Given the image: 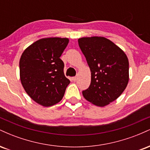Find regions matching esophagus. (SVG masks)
Masks as SVG:
<instances>
[{
  "label": "esophagus",
  "instance_id": "obj_1",
  "mask_svg": "<svg viewBox=\"0 0 150 150\" xmlns=\"http://www.w3.org/2000/svg\"><path fill=\"white\" fill-rule=\"evenodd\" d=\"M77 77L76 76L73 77V81H76V80H77Z\"/></svg>",
  "mask_w": 150,
  "mask_h": 150
}]
</instances>
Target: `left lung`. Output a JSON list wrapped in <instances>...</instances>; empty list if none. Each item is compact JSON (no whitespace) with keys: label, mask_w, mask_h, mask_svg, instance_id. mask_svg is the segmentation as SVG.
I'll return each mask as SVG.
<instances>
[{"label":"left lung","mask_w":150,"mask_h":150,"mask_svg":"<svg viewBox=\"0 0 150 150\" xmlns=\"http://www.w3.org/2000/svg\"><path fill=\"white\" fill-rule=\"evenodd\" d=\"M91 70V83L82 91L84 97L98 106L115 101L129 80V63L125 53L109 39L101 37L78 39Z\"/></svg>","instance_id":"left-lung-1"}]
</instances>
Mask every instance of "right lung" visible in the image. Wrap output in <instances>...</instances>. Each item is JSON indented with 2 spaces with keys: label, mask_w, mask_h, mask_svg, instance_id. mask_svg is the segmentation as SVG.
<instances>
[{
  "label": "right lung",
  "mask_w": 150,
  "mask_h": 150,
  "mask_svg": "<svg viewBox=\"0 0 150 150\" xmlns=\"http://www.w3.org/2000/svg\"><path fill=\"white\" fill-rule=\"evenodd\" d=\"M68 42L67 38L39 39L27 48L20 58L22 85L34 101L44 106L59 102L70 82L60 58Z\"/></svg>",
  "instance_id": "add662e5"
}]
</instances>
